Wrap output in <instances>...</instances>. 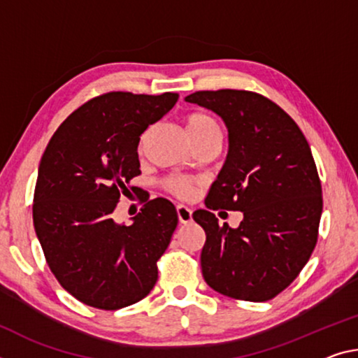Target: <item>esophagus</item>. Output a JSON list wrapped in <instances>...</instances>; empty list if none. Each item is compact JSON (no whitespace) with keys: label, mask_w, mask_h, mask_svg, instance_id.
<instances>
[{"label":"esophagus","mask_w":358,"mask_h":358,"mask_svg":"<svg viewBox=\"0 0 358 358\" xmlns=\"http://www.w3.org/2000/svg\"><path fill=\"white\" fill-rule=\"evenodd\" d=\"M177 215L181 224H188L192 221V210L185 207V206H178L177 207Z\"/></svg>","instance_id":"esophagus-1"}]
</instances>
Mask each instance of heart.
<instances>
[{
	"instance_id": "obj_1",
	"label": "heart",
	"mask_w": 358,
	"mask_h": 358,
	"mask_svg": "<svg viewBox=\"0 0 358 358\" xmlns=\"http://www.w3.org/2000/svg\"><path fill=\"white\" fill-rule=\"evenodd\" d=\"M185 124H186V130H188L191 141L197 138L210 137V135H220L218 122L215 121L212 116L206 115V113H191V115L186 116ZM145 138L146 137H141L140 148H143ZM166 186L169 188V191H172L175 196L181 197V199H189L192 192H194V186H192L191 181L185 178H177V177L169 178L166 181Z\"/></svg>"
}]
</instances>
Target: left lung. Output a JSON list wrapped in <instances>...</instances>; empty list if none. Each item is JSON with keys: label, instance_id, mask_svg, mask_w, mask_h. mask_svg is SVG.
<instances>
[{"label": "left lung", "instance_id": "obj_1", "mask_svg": "<svg viewBox=\"0 0 358 358\" xmlns=\"http://www.w3.org/2000/svg\"><path fill=\"white\" fill-rule=\"evenodd\" d=\"M185 100L228 129V156L206 206L244 213L237 229L218 225L209 210L192 213L206 231L203 279L224 296L268 301L296 279L317 243L323 202L310 146L296 122L259 94L201 90Z\"/></svg>", "mask_w": 358, "mask_h": 358}]
</instances>
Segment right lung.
Instances as JSON below:
<instances>
[{"instance_id":"add662e5","label":"right lung","mask_w":358,"mask_h":358,"mask_svg":"<svg viewBox=\"0 0 358 358\" xmlns=\"http://www.w3.org/2000/svg\"><path fill=\"white\" fill-rule=\"evenodd\" d=\"M177 100L172 92L103 94L71 113L44 151L33 224L55 279L84 304L116 310L155 287L156 263L178 224L173 203L146 199L127 226L113 212L140 175L141 134Z\"/></svg>"}]
</instances>
